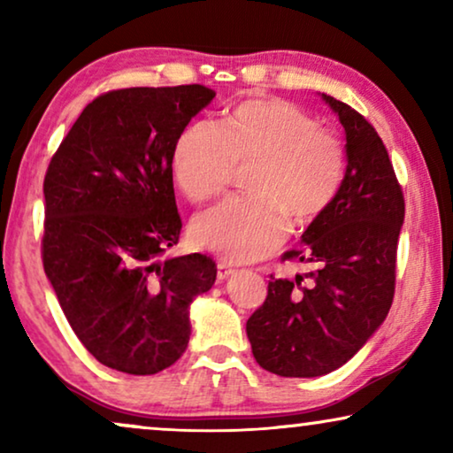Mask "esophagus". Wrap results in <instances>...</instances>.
Segmentation results:
<instances>
[{"mask_svg":"<svg viewBox=\"0 0 453 453\" xmlns=\"http://www.w3.org/2000/svg\"><path fill=\"white\" fill-rule=\"evenodd\" d=\"M216 268H219V272H216V278H219V282L226 280L228 276L234 274V268H233L231 264H226V262H219V265H216Z\"/></svg>","mask_w":453,"mask_h":453,"instance_id":"esophagus-1","label":"esophagus"}]
</instances>
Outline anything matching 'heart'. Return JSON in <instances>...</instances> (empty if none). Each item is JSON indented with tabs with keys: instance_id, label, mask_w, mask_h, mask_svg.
Wrapping results in <instances>:
<instances>
[{
	"instance_id": "1",
	"label": "heart",
	"mask_w": 453,
	"mask_h": 453,
	"mask_svg": "<svg viewBox=\"0 0 453 453\" xmlns=\"http://www.w3.org/2000/svg\"><path fill=\"white\" fill-rule=\"evenodd\" d=\"M251 165L250 197L228 200L194 225V239L228 262H253L282 243L293 226L318 220L344 181V146L293 103L250 98L222 117L219 129L189 126L173 150V175L183 196L210 203Z\"/></svg>"
}]
</instances>
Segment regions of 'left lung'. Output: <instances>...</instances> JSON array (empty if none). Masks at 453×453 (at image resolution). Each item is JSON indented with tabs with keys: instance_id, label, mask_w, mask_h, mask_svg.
I'll use <instances>...</instances> for the list:
<instances>
[{
	"instance_id": "left-lung-1",
	"label": "left lung",
	"mask_w": 453,
	"mask_h": 453,
	"mask_svg": "<svg viewBox=\"0 0 453 453\" xmlns=\"http://www.w3.org/2000/svg\"><path fill=\"white\" fill-rule=\"evenodd\" d=\"M346 132V173L332 206L284 259L315 265L307 276H270L264 305L247 319L251 352L270 373L319 377L342 367L383 324L395 288L404 194L375 127L321 95Z\"/></svg>"
}]
</instances>
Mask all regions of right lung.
Returning a JSON list of instances; mask_svg holds the SVG:
<instances>
[{"label":"right lung","instance_id":"right-lung-1","mask_svg":"<svg viewBox=\"0 0 453 453\" xmlns=\"http://www.w3.org/2000/svg\"><path fill=\"white\" fill-rule=\"evenodd\" d=\"M216 96L202 84L109 90L86 104L49 163L42 268L84 349L129 375L171 367L189 342V303L212 288L202 253L179 243V135Z\"/></svg>","mask_w":453,"mask_h":453}]
</instances>
